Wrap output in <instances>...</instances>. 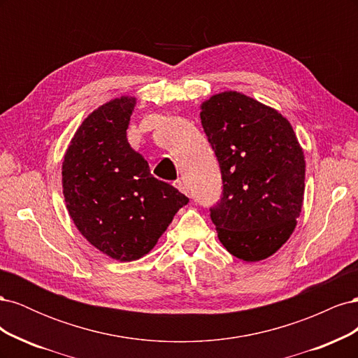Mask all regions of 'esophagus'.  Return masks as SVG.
<instances>
[{"instance_id":"obj_1","label":"esophagus","mask_w":358,"mask_h":358,"mask_svg":"<svg viewBox=\"0 0 358 358\" xmlns=\"http://www.w3.org/2000/svg\"><path fill=\"white\" fill-rule=\"evenodd\" d=\"M173 185H175L180 192L187 194V196H188V188H187V185L182 180H175V183H173Z\"/></svg>"}]
</instances>
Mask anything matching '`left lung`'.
I'll use <instances>...</instances> for the list:
<instances>
[{"label": "left lung", "mask_w": 358, "mask_h": 358, "mask_svg": "<svg viewBox=\"0 0 358 358\" xmlns=\"http://www.w3.org/2000/svg\"><path fill=\"white\" fill-rule=\"evenodd\" d=\"M201 125L220 162L222 196L210 218L224 248L243 262L273 255L296 229L305 155L288 119L236 91L201 104Z\"/></svg>", "instance_id": "8db88e82"}]
</instances>
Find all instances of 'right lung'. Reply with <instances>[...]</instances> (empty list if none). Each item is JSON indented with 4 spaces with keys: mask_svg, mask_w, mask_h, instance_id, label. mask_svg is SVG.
<instances>
[{
    "mask_svg": "<svg viewBox=\"0 0 358 358\" xmlns=\"http://www.w3.org/2000/svg\"><path fill=\"white\" fill-rule=\"evenodd\" d=\"M134 96L110 100L85 119L62 162V192L74 225L92 246L119 262L152 249L189 199L150 175L129 146Z\"/></svg>",
    "mask_w": 358,
    "mask_h": 358,
    "instance_id": "add662e5",
    "label": "right lung"
}]
</instances>
